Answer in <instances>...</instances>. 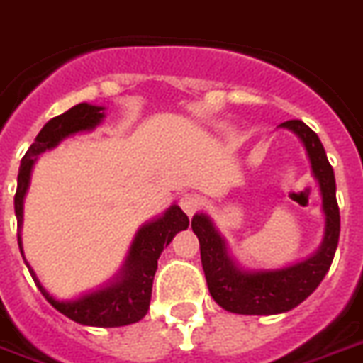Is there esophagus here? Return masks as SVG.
<instances>
[{
    "instance_id": "1",
    "label": "esophagus",
    "mask_w": 363,
    "mask_h": 363,
    "mask_svg": "<svg viewBox=\"0 0 363 363\" xmlns=\"http://www.w3.org/2000/svg\"><path fill=\"white\" fill-rule=\"evenodd\" d=\"M179 205H181V208L184 210V214L190 216L191 218V216L196 214L197 210H199L201 201H199V197L194 196V194H184V196L179 199Z\"/></svg>"
}]
</instances>
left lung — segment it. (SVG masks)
<instances>
[{
	"label": "left lung",
	"mask_w": 363,
	"mask_h": 363,
	"mask_svg": "<svg viewBox=\"0 0 363 363\" xmlns=\"http://www.w3.org/2000/svg\"><path fill=\"white\" fill-rule=\"evenodd\" d=\"M301 140L310 160L312 175L321 194L325 228L319 247L299 262L282 267H245L228 249L212 218L197 212L191 230L199 238L201 262L212 299L227 312L242 315H275L299 306L321 284L332 264L340 240V208L336 201V179L319 136L299 120L279 125Z\"/></svg>",
	"instance_id": "1"
}]
</instances>
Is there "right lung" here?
I'll use <instances>...</instances> for the list:
<instances>
[{"label":"right lung","instance_id":"1","mask_svg":"<svg viewBox=\"0 0 363 363\" xmlns=\"http://www.w3.org/2000/svg\"><path fill=\"white\" fill-rule=\"evenodd\" d=\"M103 120H105V106L79 103L42 127L31 147L27 149L26 157L21 158L16 196H14V212L18 219V245H20L21 257L35 280L36 288L42 291L48 303L79 325L111 328L133 325L147 313L158 258L162 255L164 247L169 245L173 236L181 230H186L190 225V219L182 212L181 206L173 203L162 214L145 221L136 230L127 257L118 273L101 286L84 291L73 299H57L51 291L45 290L40 279L36 277L35 269L29 266L23 255V245H21L23 201L31 184L33 167L38 157L45 151L55 149L69 136L92 133L103 123Z\"/></svg>","mask_w":363,"mask_h":363}]
</instances>
